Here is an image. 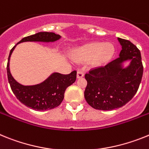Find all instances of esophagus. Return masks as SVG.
Here are the masks:
<instances>
[{"label": "esophagus", "instance_id": "obj_1", "mask_svg": "<svg viewBox=\"0 0 149 149\" xmlns=\"http://www.w3.org/2000/svg\"><path fill=\"white\" fill-rule=\"evenodd\" d=\"M83 76H84V73L82 72V71L79 70L78 72H77V78H82V77H83Z\"/></svg>", "mask_w": 149, "mask_h": 149}]
</instances>
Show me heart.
Returning a JSON list of instances; mask_svg holds the SVG:
<instances>
[{"mask_svg":"<svg viewBox=\"0 0 149 149\" xmlns=\"http://www.w3.org/2000/svg\"><path fill=\"white\" fill-rule=\"evenodd\" d=\"M114 47L112 44L93 42L79 48L74 53V58L77 61H83L93 58L95 64H101L107 61L113 55Z\"/></svg>","mask_w":149,"mask_h":149,"instance_id":"b5f03b06","label":"heart"}]
</instances>
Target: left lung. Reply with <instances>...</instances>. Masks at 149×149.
I'll return each mask as SVG.
<instances>
[{
	"instance_id": "left-lung-1",
	"label": "left lung",
	"mask_w": 149,
	"mask_h": 149,
	"mask_svg": "<svg viewBox=\"0 0 149 149\" xmlns=\"http://www.w3.org/2000/svg\"><path fill=\"white\" fill-rule=\"evenodd\" d=\"M122 49L119 57L105 66L94 67L85 78L87 80L84 95L87 103L99 110H112L128 103L136 93L143 73L141 53L130 41L118 38ZM131 61L126 68L125 60Z\"/></svg>"
}]
</instances>
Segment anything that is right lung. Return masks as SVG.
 <instances>
[{
	"instance_id": "add662e5",
	"label": "right lung",
	"mask_w": 149,
	"mask_h": 149,
	"mask_svg": "<svg viewBox=\"0 0 149 149\" xmlns=\"http://www.w3.org/2000/svg\"><path fill=\"white\" fill-rule=\"evenodd\" d=\"M60 38V35L52 32H39L24 37L18 43L27 41L54 42ZM15 46L10 50L6 65L9 83L15 96L24 105L35 110H49L58 107L64 100L67 88L76 81V71L74 70L66 75L53 73L43 82L38 85L30 86L21 85L14 79L10 71V58Z\"/></svg>"
}]
</instances>
